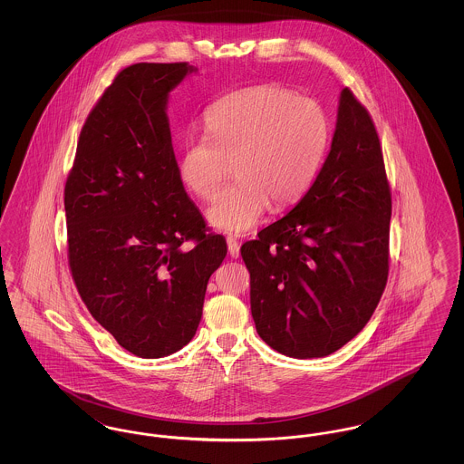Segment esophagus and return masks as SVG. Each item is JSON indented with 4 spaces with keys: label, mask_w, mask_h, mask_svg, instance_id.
<instances>
[{
    "label": "esophagus",
    "mask_w": 464,
    "mask_h": 464,
    "mask_svg": "<svg viewBox=\"0 0 464 464\" xmlns=\"http://www.w3.org/2000/svg\"><path fill=\"white\" fill-rule=\"evenodd\" d=\"M226 242H227V252H229V256L237 259V257L240 256V245L237 242V238L227 237V238H226Z\"/></svg>",
    "instance_id": "1"
}]
</instances>
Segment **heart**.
I'll return each instance as SVG.
<instances>
[{
	"instance_id": "heart-1",
	"label": "heart",
	"mask_w": 464,
	"mask_h": 464,
	"mask_svg": "<svg viewBox=\"0 0 464 464\" xmlns=\"http://www.w3.org/2000/svg\"><path fill=\"white\" fill-rule=\"evenodd\" d=\"M208 139H191L179 158V176L199 199H210L233 165L237 182L207 210L208 222L245 233L271 203L301 198L329 146L325 111L278 85H252L226 95L205 116Z\"/></svg>"
}]
</instances>
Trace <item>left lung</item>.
Returning <instances> with one entry per match:
<instances>
[{"instance_id": "left-lung-1", "label": "left lung", "mask_w": 464, "mask_h": 464, "mask_svg": "<svg viewBox=\"0 0 464 464\" xmlns=\"http://www.w3.org/2000/svg\"><path fill=\"white\" fill-rule=\"evenodd\" d=\"M390 219L374 123L343 89L331 151L308 193L242 245L252 318L266 344L320 358L367 325L388 280Z\"/></svg>"}]
</instances>
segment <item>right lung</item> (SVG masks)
<instances>
[{
	"label": "right lung",
	"mask_w": 464,
	"mask_h": 464,
	"mask_svg": "<svg viewBox=\"0 0 464 464\" xmlns=\"http://www.w3.org/2000/svg\"><path fill=\"white\" fill-rule=\"evenodd\" d=\"M197 67L118 72L82 129L67 177V257L90 314L121 348L161 358L197 334L227 245L207 233L179 176L169 95Z\"/></svg>",
	"instance_id": "add662e5"
}]
</instances>
